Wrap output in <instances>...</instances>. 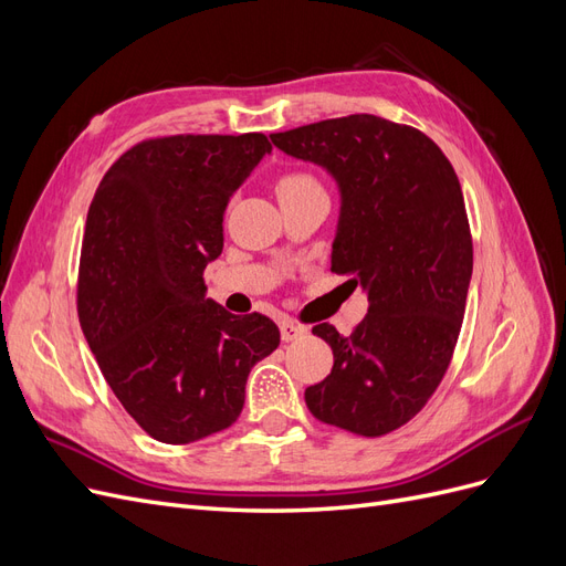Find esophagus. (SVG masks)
<instances>
[{
	"label": "esophagus",
	"instance_id": "1",
	"mask_svg": "<svg viewBox=\"0 0 566 566\" xmlns=\"http://www.w3.org/2000/svg\"><path fill=\"white\" fill-rule=\"evenodd\" d=\"M304 335H306V325L295 323V321H290V318L281 321V337H283V342H293V339H300Z\"/></svg>",
	"mask_w": 566,
	"mask_h": 566
}]
</instances>
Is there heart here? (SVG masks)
<instances>
[{"instance_id":"b5f03b06","label":"heart","mask_w":566,"mask_h":566,"mask_svg":"<svg viewBox=\"0 0 566 566\" xmlns=\"http://www.w3.org/2000/svg\"><path fill=\"white\" fill-rule=\"evenodd\" d=\"M279 198H287V196H297V193H310V191H323L321 184L306 172H287L279 179L276 184Z\"/></svg>"}]
</instances>
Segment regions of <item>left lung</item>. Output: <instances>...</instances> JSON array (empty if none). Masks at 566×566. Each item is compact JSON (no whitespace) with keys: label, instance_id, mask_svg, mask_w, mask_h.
Segmentation results:
<instances>
[{"label":"left lung","instance_id":"left-lung-1","mask_svg":"<svg viewBox=\"0 0 566 566\" xmlns=\"http://www.w3.org/2000/svg\"><path fill=\"white\" fill-rule=\"evenodd\" d=\"M271 142L335 179L331 269L368 295L352 335L314 325L335 364L304 401L321 422L382 437L420 413L455 349L472 279L460 181L430 136L378 115L323 119Z\"/></svg>","mask_w":566,"mask_h":566}]
</instances>
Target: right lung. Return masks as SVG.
Masks as SVG:
<instances>
[{
	"mask_svg": "<svg viewBox=\"0 0 566 566\" xmlns=\"http://www.w3.org/2000/svg\"><path fill=\"white\" fill-rule=\"evenodd\" d=\"M271 153L264 134H179L119 156L84 227L77 314L113 394L163 443H191L241 416L276 323L233 316L202 271L224 248V210Z\"/></svg>",
	"mask_w": 566,
	"mask_h": 566,
	"instance_id": "right-lung-1",
	"label": "right lung"
}]
</instances>
